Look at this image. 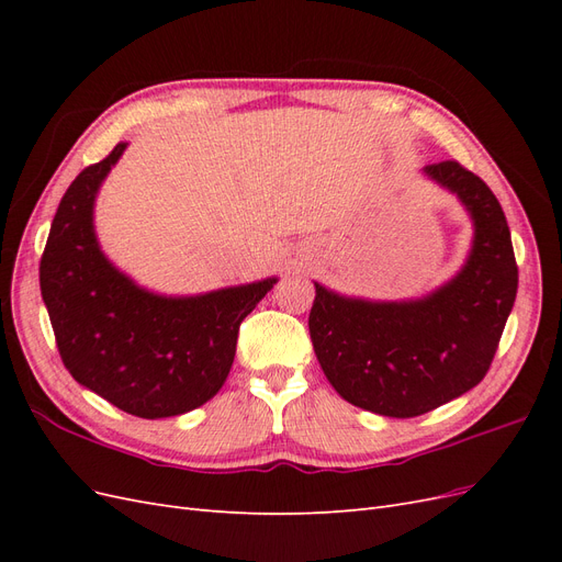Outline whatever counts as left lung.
<instances>
[{"mask_svg":"<svg viewBox=\"0 0 562 562\" xmlns=\"http://www.w3.org/2000/svg\"><path fill=\"white\" fill-rule=\"evenodd\" d=\"M473 217L464 269L413 302H366L316 285L310 335L335 391L384 417H417L467 394L495 359L518 291L504 211L490 187L459 161L424 166Z\"/></svg>","mask_w":562,"mask_h":562,"instance_id":"left-lung-1","label":"left lung"}]
</instances>
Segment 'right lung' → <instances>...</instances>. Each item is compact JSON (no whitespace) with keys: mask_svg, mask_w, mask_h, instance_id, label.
<instances>
[{"mask_svg":"<svg viewBox=\"0 0 562 562\" xmlns=\"http://www.w3.org/2000/svg\"><path fill=\"white\" fill-rule=\"evenodd\" d=\"M126 149L83 168L60 199L40 262V285L70 375L119 411L176 417L225 384L241 321L277 279L196 297H161L116 271L98 248L93 201Z\"/></svg>","mask_w":562,"mask_h":562,"instance_id":"1","label":"right lung"}]
</instances>
